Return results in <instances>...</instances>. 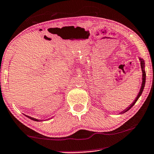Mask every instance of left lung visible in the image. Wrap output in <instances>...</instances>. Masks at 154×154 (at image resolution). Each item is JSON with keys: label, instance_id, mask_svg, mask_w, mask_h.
I'll list each match as a JSON object with an SVG mask.
<instances>
[{"label": "left lung", "instance_id": "8db88e82", "mask_svg": "<svg viewBox=\"0 0 154 154\" xmlns=\"http://www.w3.org/2000/svg\"><path fill=\"white\" fill-rule=\"evenodd\" d=\"M139 60L140 62H141V71H142V84H141V89H140V91L139 92V94H138L137 98L135 99V100L134 101V102L132 103L131 104H130L129 106H128L127 108L126 109H124V111H122V112L120 113V114H124V113H125L126 112H128L130 109H131L132 106H134V104H135V103L137 102V100H139V98L141 96L142 92H143V88H144V86H145V83H146V72H145V69H144V67H145V63H144V60L143 59H141V58H139Z\"/></svg>", "mask_w": 154, "mask_h": 154}]
</instances>
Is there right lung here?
<instances>
[{
	"label": "right lung",
	"instance_id": "add662e5",
	"mask_svg": "<svg viewBox=\"0 0 154 154\" xmlns=\"http://www.w3.org/2000/svg\"><path fill=\"white\" fill-rule=\"evenodd\" d=\"M27 116V117L28 118H29V119H32V120H33V121H35V122H41L42 120H40V119H35V118H32V117H30V116H27V115H25Z\"/></svg>",
	"mask_w": 154,
	"mask_h": 154
}]
</instances>
